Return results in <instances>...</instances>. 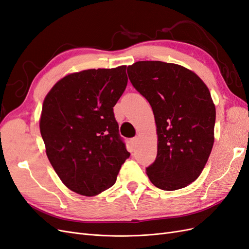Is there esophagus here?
<instances>
[{
	"label": "esophagus",
	"instance_id": "esophagus-1",
	"mask_svg": "<svg viewBox=\"0 0 249 249\" xmlns=\"http://www.w3.org/2000/svg\"><path fill=\"white\" fill-rule=\"evenodd\" d=\"M138 137L136 136V137H134V138H132V140H131V142H132V144L133 145H136L137 144V142H138Z\"/></svg>",
	"mask_w": 249,
	"mask_h": 249
}]
</instances>
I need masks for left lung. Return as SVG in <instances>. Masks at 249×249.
I'll list each match as a JSON object with an SVG mask.
<instances>
[{
    "instance_id": "left-lung-1",
    "label": "left lung",
    "mask_w": 249,
    "mask_h": 249,
    "mask_svg": "<svg viewBox=\"0 0 249 249\" xmlns=\"http://www.w3.org/2000/svg\"><path fill=\"white\" fill-rule=\"evenodd\" d=\"M134 88L152 106L158 153L146 173L156 187L173 191L201 173L214 143L215 105L196 73L173 63L138 61L127 66Z\"/></svg>"
}]
</instances>
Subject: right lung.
Masks as SVG:
<instances>
[{"label": "right lung", "mask_w": 249, "mask_h": 249, "mask_svg": "<svg viewBox=\"0 0 249 249\" xmlns=\"http://www.w3.org/2000/svg\"><path fill=\"white\" fill-rule=\"evenodd\" d=\"M125 70L67 74L43 101L39 127L49 161L78 194L94 196L109 189L130 157L113 112L127 84Z\"/></svg>", "instance_id": "right-lung-1"}]
</instances>
